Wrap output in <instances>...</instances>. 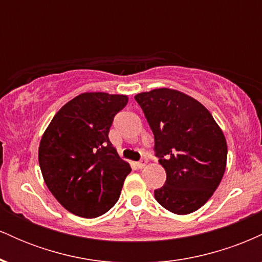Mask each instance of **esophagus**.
Listing matches in <instances>:
<instances>
[{
    "label": "esophagus",
    "instance_id": "34e87169",
    "mask_svg": "<svg viewBox=\"0 0 262 262\" xmlns=\"http://www.w3.org/2000/svg\"><path fill=\"white\" fill-rule=\"evenodd\" d=\"M146 164H148V160H146V159H141L140 161L137 162L138 169H143V167L146 166Z\"/></svg>",
    "mask_w": 262,
    "mask_h": 262
}]
</instances>
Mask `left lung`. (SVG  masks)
<instances>
[{"label":"left lung","instance_id":"1","mask_svg":"<svg viewBox=\"0 0 262 262\" xmlns=\"http://www.w3.org/2000/svg\"><path fill=\"white\" fill-rule=\"evenodd\" d=\"M155 138L166 182L155 200L175 214L200 209L221 183L228 146L222 129L202 103L177 90L155 89L135 95Z\"/></svg>","mask_w":262,"mask_h":262}]
</instances>
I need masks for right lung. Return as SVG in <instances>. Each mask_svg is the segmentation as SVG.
<instances>
[{
    "instance_id": "1",
    "label": "right lung",
    "mask_w": 262,
    "mask_h": 262,
    "mask_svg": "<svg viewBox=\"0 0 262 262\" xmlns=\"http://www.w3.org/2000/svg\"><path fill=\"white\" fill-rule=\"evenodd\" d=\"M128 96L83 92L64 104L45 129L38 159L44 182L75 215L96 218L118 201L130 165L108 139Z\"/></svg>"
}]
</instances>
